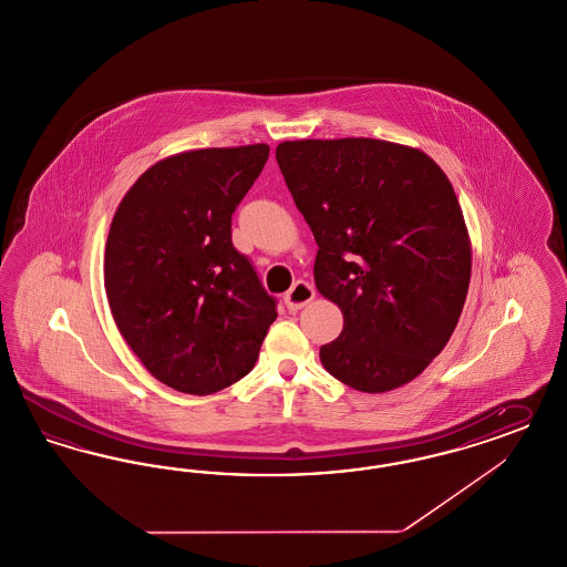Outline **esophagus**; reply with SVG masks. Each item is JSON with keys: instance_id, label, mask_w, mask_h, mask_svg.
Listing matches in <instances>:
<instances>
[{"instance_id": "1", "label": "esophagus", "mask_w": 567, "mask_h": 567, "mask_svg": "<svg viewBox=\"0 0 567 567\" xmlns=\"http://www.w3.org/2000/svg\"><path fill=\"white\" fill-rule=\"evenodd\" d=\"M315 298V288L309 281H296L292 288L284 296V302L290 311H298L302 307H307Z\"/></svg>"}]
</instances>
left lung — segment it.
I'll list each match as a JSON object with an SVG mask.
<instances>
[{
    "label": "left lung",
    "mask_w": 567,
    "mask_h": 567,
    "mask_svg": "<svg viewBox=\"0 0 567 567\" xmlns=\"http://www.w3.org/2000/svg\"><path fill=\"white\" fill-rule=\"evenodd\" d=\"M275 157L319 246L315 286L344 317L323 368L363 393L414 380L447 344L471 281L447 176L419 148L377 138L288 141Z\"/></svg>",
    "instance_id": "left-lung-1"
}]
</instances>
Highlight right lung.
I'll use <instances>...</instances> for the list:
<instances>
[{"mask_svg": "<svg viewBox=\"0 0 567 567\" xmlns=\"http://www.w3.org/2000/svg\"><path fill=\"white\" fill-rule=\"evenodd\" d=\"M267 159V145L172 155L113 216L111 313L148 372L181 393L210 395L250 374L277 317V300L231 241L233 212Z\"/></svg>", "mask_w": 567, "mask_h": 567, "instance_id": "add662e5", "label": "right lung"}]
</instances>
